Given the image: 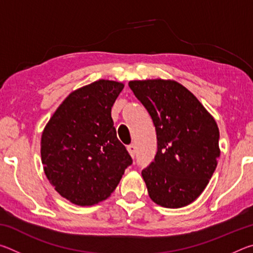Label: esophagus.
<instances>
[{
    "mask_svg": "<svg viewBox=\"0 0 253 253\" xmlns=\"http://www.w3.org/2000/svg\"><path fill=\"white\" fill-rule=\"evenodd\" d=\"M127 151H128V153H129V155H130L131 157H134L135 154H136V146H135L134 144L128 145V146H127Z\"/></svg>",
    "mask_w": 253,
    "mask_h": 253,
    "instance_id": "obj_1",
    "label": "esophagus"
}]
</instances>
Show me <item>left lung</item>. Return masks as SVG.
I'll list each match as a JSON object with an SVG mask.
<instances>
[{"mask_svg":"<svg viewBox=\"0 0 253 253\" xmlns=\"http://www.w3.org/2000/svg\"><path fill=\"white\" fill-rule=\"evenodd\" d=\"M151 115L157 153L142 170L149 198L169 209L186 207L202 194L220 157L219 127L198 98L175 80L128 83Z\"/></svg>","mask_w":253,"mask_h":253,"instance_id":"1","label":"left lung"}]
</instances>
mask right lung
<instances>
[{
	"mask_svg": "<svg viewBox=\"0 0 253 253\" xmlns=\"http://www.w3.org/2000/svg\"><path fill=\"white\" fill-rule=\"evenodd\" d=\"M123 89V83L104 79L77 89L42 132L45 176L76 205L89 207L108 199L132 163L111 118V107Z\"/></svg>",
	"mask_w": 253,
	"mask_h": 253,
	"instance_id": "right-lung-1",
	"label": "right lung"
}]
</instances>
